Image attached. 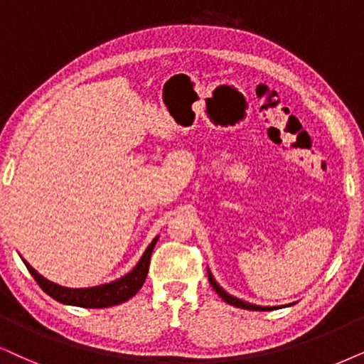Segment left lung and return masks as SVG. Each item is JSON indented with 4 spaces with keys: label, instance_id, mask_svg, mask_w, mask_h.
Listing matches in <instances>:
<instances>
[{
    "label": "left lung",
    "instance_id": "obj_1",
    "mask_svg": "<svg viewBox=\"0 0 364 364\" xmlns=\"http://www.w3.org/2000/svg\"><path fill=\"white\" fill-rule=\"evenodd\" d=\"M208 280L211 284V287H213V291L218 294L220 297L223 299L225 302H228V304L235 306V307H240V309H248V311H272V309H277V307H265V306H255V304H250V302H245L242 301V299H237L233 296H230V294H227L223 291L222 287H220L218 282L213 279V275H211V272L208 270Z\"/></svg>",
    "mask_w": 364,
    "mask_h": 364
}]
</instances>
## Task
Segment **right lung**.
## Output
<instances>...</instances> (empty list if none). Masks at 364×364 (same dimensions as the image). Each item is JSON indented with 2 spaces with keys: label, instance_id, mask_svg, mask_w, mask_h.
<instances>
[{
  "label": "right lung",
  "instance_id": "1",
  "mask_svg": "<svg viewBox=\"0 0 364 364\" xmlns=\"http://www.w3.org/2000/svg\"><path fill=\"white\" fill-rule=\"evenodd\" d=\"M159 237H156L153 242L149 243V247L146 248V252L142 254L141 260L137 262V265L131 272L124 275V277L114 280L110 284L97 285V287H87V289H68L62 287V285L50 282L48 279H45L43 275H40L36 270L31 267L28 262H25L28 272L33 275L36 284L43 289V292H47L50 297H53L55 301L62 302V304L68 306H77V307H85V309H102V307H110L122 304L136 296L139 292V289L144 284L146 277H148L149 270V262L151 254H153V248L158 242Z\"/></svg>",
  "mask_w": 364,
  "mask_h": 364
}]
</instances>
